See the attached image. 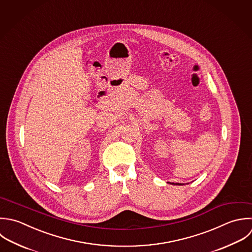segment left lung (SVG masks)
I'll use <instances>...</instances> for the list:
<instances>
[{"label":"left lung","mask_w":252,"mask_h":252,"mask_svg":"<svg viewBox=\"0 0 252 252\" xmlns=\"http://www.w3.org/2000/svg\"><path fill=\"white\" fill-rule=\"evenodd\" d=\"M168 184H171L174 186H184V184H179V183H168Z\"/></svg>","instance_id":"left-lung-1"}]
</instances>
